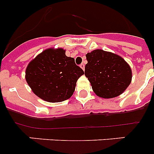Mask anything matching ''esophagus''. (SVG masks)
<instances>
[{"mask_svg": "<svg viewBox=\"0 0 154 154\" xmlns=\"http://www.w3.org/2000/svg\"><path fill=\"white\" fill-rule=\"evenodd\" d=\"M80 67H81L82 69H83V70H84V69H85V64H84V63H82L81 65H80Z\"/></svg>", "mask_w": 154, "mask_h": 154, "instance_id": "34e87169", "label": "esophagus"}]
</instances>
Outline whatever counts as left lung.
Instances as JSON below:
<instances>
[{
  "label": "left lung",
  "instance_id": "obj_1",
  "mask_svg": "<svg viewBox=\"0 0 154 154\" xmlns=\"http://www.w3.org/2000/svg\"><path fill=\"white\" fill-rule=\"evenodd\" d=\"M85 56L88 63L85 75L98 96L116 97L130 85L132 71L122 57L101 49L87 53Z\"/></svg>",
  "mask_w": 154,
  "mask_h": 154
}]
</instances>
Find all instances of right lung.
<instances>
[{
	"label": "right lung",
	"mask_w": 154,
	"mask_h": 154,
	"mask_svg": "<svg viewBox=\"0 0 154 154\" xmlns=\"http://www.w3.org/2000/svg\"><path fill=\"white\" fill-rule=\"evenodd\" d=\"M83 70L62 48H48L28 64L25 79L34 93L45 101L58 103L72 96Z\"/></svg>",
	"instance_id": "right-lung-1"
}]
</instances>
